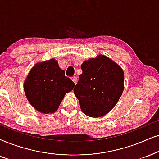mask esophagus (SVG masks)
Returning <instances> with one entry per match:
<instances>
[{
  "instance_id": "obj_1",
  "label": "esophagus",
  "mask_w": 159,
  "mask_h": 159,
  "mask_svg": "<svg viewBox=\"0 0 159 159\" xmlns=\"http://www.w3.org/2000/svg\"><path fill=\"white\" fill-rule=\"evenodd\" d=\"M72 80H73V81L75 83V84H77V81H78V78L75 77V76H74V77L72 78Z\"/></svg>"
}]
</instances>
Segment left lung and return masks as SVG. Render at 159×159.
<instances>
[{
    "label": "left lung",
    "instance_id": "left-lung-1",
    "mask_svg": "<svg viewBox=\"0 0 159 159\" xmlns=\"http://www.w3.org/2000/svg\"><path fill=\"white\" fill-rule=\"evenodd\" d=\"M73 91L81 111L91 117L108 113L121 97L124 89L123 70L103 55L84 61Z\"/></svg>",
    "mask_w": 159,
    "mask_h": 159
}]
</instances>
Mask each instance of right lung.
I'll return each instance as SVG.
<instances>
[{"mask_svg": "<svg viewBox=\"0 0 159 159\" xmlns=\"http://www.w3.org/2000/svg\"><path fill=\"white\" fill-rule=\"evenodd\" d=\"M75 84L66 77L54 59L37 63L30 70L24 82L26 98L34 108L44 114L58 109L65 94L73 89Z\"/></svg>", "mask_w": 159, "mask_h": 159, "instance_id": "1", "label": "right lung"}]
</instances>
